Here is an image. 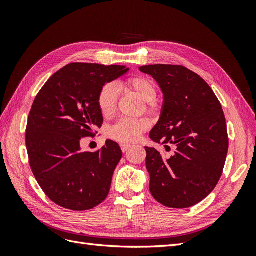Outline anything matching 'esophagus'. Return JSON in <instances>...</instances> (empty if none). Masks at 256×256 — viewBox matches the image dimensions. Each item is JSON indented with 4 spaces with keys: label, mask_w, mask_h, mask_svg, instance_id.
Here are the masks:
<instances>
[{
    "label": "esophagus",
    "mask_w": 256,
    "mask_h": 256,
    "mask_svg": "<svg viewBox=\"0 0 256 256\" xmlns=\"http://www.w3.org/2000/svg\"><path fill=\"white\" fill-rule=\"evenodd\" d=\"M130 148H131V145H128V144H120V150H122V152H128Z\"/></svg>",
    "instance_id": "1"
}]
</instances>
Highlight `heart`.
Instances as JSON below:
<instances>
[{
    "mask_svg": "<svg viewBox=\"0 0 256 256\" xmlns=\"http://www.w3.org/2000/svg\"><path fill=\"white\" fill-rule=\"evenodd\" d=\"M120 86L128 92H134L143 102H147V109L154 108V100L157 97V90L154 83L144 76H131L120 82ZM97 104L104 118H110L116 108V90L112 84H106L99 90ZM150 128V122L146 118L120 120L109 130V136L112 140L122 144H131L138 140L140 136Z\"/></svg>",
    "mask_w": 256,
    "mask_h": 256,
    "instance_id": "obj_1",
    "label": "heart"
}]
</instances>
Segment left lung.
<instances>
[{
	"mask_svg": "<svg viewBox=\"0 0 256 256\" xmlns=\"http://www.w3.org/2000/svg\"><path fill=\"white\" fill-rule=\"evenodd\" d=\"M140 70L156 80L164 95L152 141L173 147L164 158L156 148L146 150V168L154 198L170 208H188L209 196L226 164L228 136L226 116L212 88L182 65H147Z\"/></svg>",
	"mask_w": 256,
	"mask_h": 256,
	"instance_id": "obj_1",
	"label": "left lung"
}]
</instances>
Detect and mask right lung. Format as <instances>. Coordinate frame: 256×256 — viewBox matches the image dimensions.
Masks as SVG:
<instances>
[{"instance_id":"obj_1","label":"right lung","mask_w":256,"mask_h":256,"mask_svg":"<svg viewBox=\"0 0 256 256\" xmlns=\"http://www.w3.org/2000/svg\"><path fill=\"white\" fill-rule=\"evenodd\" d=\"M127 72L118 65L72 63L54 74L35 97L26 130L28 162L38 184L56 205L88 210L109 194L122 154L118 144L108 140L90 152H82L80 142L102 126L99 90Z\"/></svg>"}]
</instances>
